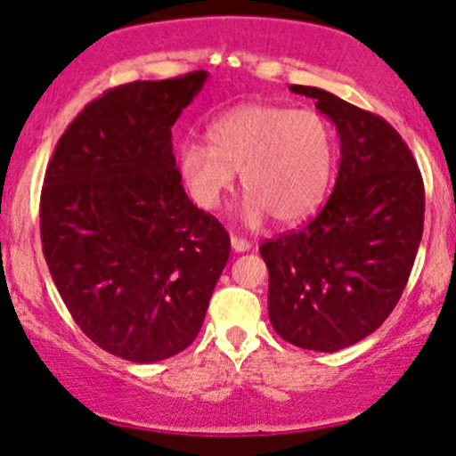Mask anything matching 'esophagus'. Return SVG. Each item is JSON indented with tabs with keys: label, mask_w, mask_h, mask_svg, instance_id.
Returning <instances> with one entry per match:
<instances>
[{
	"label": "esophagus",
	"mask_w": 456,
	"mask_h": 456,
	"mask_svg": "<svg viewBox=\"0 0 456 456\" xmlns=\"http://www.w3.org/2000/svg\"><path fill=\"white\" fill-rule=\"evenodd\" d=\"M232 248L235 253H246L250 248V242L244 238H238V235H232Z\"/></svg>",
	"instance_id": "obj_1"
}]
</instances>
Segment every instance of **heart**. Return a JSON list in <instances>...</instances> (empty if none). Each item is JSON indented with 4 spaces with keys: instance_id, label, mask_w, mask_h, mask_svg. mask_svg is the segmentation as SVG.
<instances>
[{
    "instance_id": "heart-1",
    "label": "heart",
    "mask_w": 456,
    "mask_h": 456,
    "mask_svg": "<svg viewBox=\"0 0 456 456\" xmlns=\"http://www.w3.org/2000/svg\"><path fill=\"white\" fill-rule=\"evenodd\" d=\"M210 145L186 141L177 154L188 195L203 210H216L240 174L242 221L259 227L274 216L296 224L326 199L337 141L315 109L285 104H244L208 130Z\"/></svg>"
}]
</instances>
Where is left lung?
<instances>
[{
  "label": "left lung",
  "instance_id": "1",
  "mask_svg": "<svg viewBox=\"0 0 456 456\" xmlns=\"http://www.w3.org/2000/svg\"><path fill=\"white\" fill-rule=\"evenodd\" d=\"M315 98L341 139L332 195L313 221L259 246L270 272L268 315L281 338L338 352L375 332L396 306L425 224V184L401 134L379 115L326 90Z\"/></svg>",
  "mask_w": 456,
  "mask_h": 456
}]
</instances>
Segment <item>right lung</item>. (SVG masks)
I'll return each mask as SVG.
<instances>
[{
  "mask_svg": "<svg viewBox=\"0 0 456 456\" xmlns=\"http://www.w3.org/2000/svg\"><path fill=\"white\" fill-rule=\"evenodd\" d=\"M208 72L107 90L57 141L40 195L43 253L77 326L104 352L159 362L197 338L229 233L182 186L171 126Z\"/></svg>",
  "mask_w": 456,
  "mask_h": 456,
  "instance_id": "1",
  "label": "right lung"
}]
</instances>
